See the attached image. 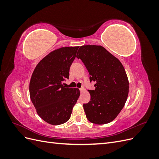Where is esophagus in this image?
Listing matches in <instances>:
<instances>
[{
    "label": "esophagus",
    "mask_w": 159,
    "mask_h": 159,
    "mask_svg": "<svg viewBox=\"0 0 159 159\" xmlns=\"http://www.w3.org/2000/svg\"><path fill=\"white\" fill-rule=\"evenodd\" d=\"M80 91H81V92H83V91H84L85 89H84V88H81L80 89Z\"/></svg>",
    "instance_id": "esophagus-1"
}]
</instances>
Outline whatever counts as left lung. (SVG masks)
Here are the masks:
<instances>
[{"label":"left lung","mask_w":159,"mask_h":159,"mask_svg":"<svg viewBox=\"0 0 159 159\" xmlns=\"http://www.w3.org/2000/svg\"><path fill=\"white\" fill-rule=\"evenodd\" d=\"M77 57L84 64L94 90H88L91 99L84 104L90 122L103 125L111 122L123 108L129 93V81L124 67L117 57L102 46H81Z\"/></svg>","instance_id":"8db88e82"}]
</instances>
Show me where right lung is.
<instances>
[{"label": "right lung", "instance_id": "right-lung-1", "mask_svg": "<svg viewBox=\"0 0 159 159\" xmlns=\"http://www.w3.org/2000/svg\"><path fill=\"white\" fill-rule=\"evenodd\" d=\"M79 46L64 47L51 52L37 64L29 85L30 97L38 115L48 123L58 125L68 121L80 95L78 88H69L70 66Z\"/></svg>", "mask_w": 159, "mask_h": 159}]
</instances>
